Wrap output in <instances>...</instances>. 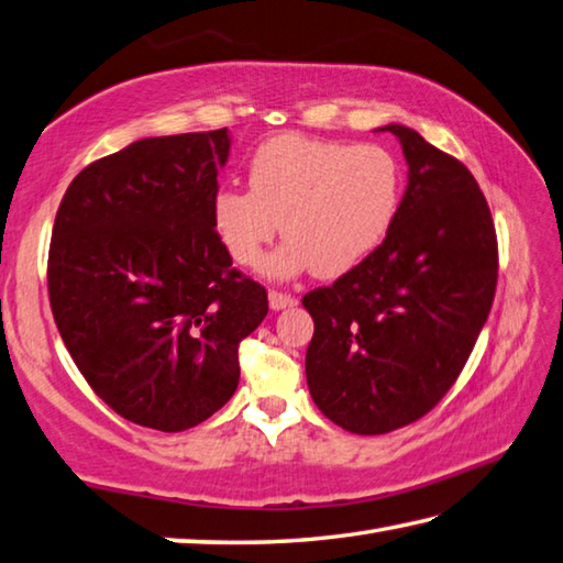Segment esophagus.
Segmentation results:
<instances>
[{"instance_id": "34e87169", "label": "esophagus", "mask_w": 563, "mask_h": 563, "mask_svg": "<svg viewBox=\"0 0 563 563\" xmlns=\"http://www.w3.org/2000/svg\"><path fill=\"white\" fill-rule=\"evenodd\" d=\"M268 305H271V310L280 312V310H288V307H295V305H297V300H295L292 295H285V292H278V290H271V292H268Z\"/></svg>"}]
</instances>
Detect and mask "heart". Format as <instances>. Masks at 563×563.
<instances>
[{
  "instance_id": "heart-1",
  "label": "heart",
  "mask_w": 563,
  "mask_h": 563,
  "mask_svg": "<svg viewBox=\"0 0 563 563\" xmlns=\"http://www.w3.org/2000/svg\"><path fill=\"white\" fill-rule=\"evenodd\" d=\"M249 187H227L212 202V222L231 258L256 268L283 229L288 241L268 261L271 275L290 278L312 268L319 278H341L388 236L402 200V170L378 143L283 134L253 153Z\"/></svg>"
}]
</instances>
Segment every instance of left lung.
Returning <instances> with one entry per match:
<instances>
[{
	"label": "left lung",
	"mask_w": 563,
	"mask_h": 563,
	"mask_svg": "<svg viewBox=\"0 0 563 563\" xmlns=\"http://www.w3.org/2000/svg\"><path fill=\"white\" fill-rule=\"evenodd\" d=\"M407 161L393 229L371 256L302 297L314 319L305 373L314 405L354 434L420 420L459 378L498 283L490 209L464 163L388 124Z\"/></svg>",
	"instance_id": "left-lung-1"
}]
</instances>
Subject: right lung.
I'll use <instances>...</instances> for the list:
<instances>
[{"mask_svg": "<svg viewBox=\"0 0 563 563\" xmlns=\"http://www.w3.org/2000/svg\"><path fill=\"white\" fill-rule=\"evenodd\" d=\"M227 129L153 136L95 161L53 224L48 295L85 380L124 420L183 432L231 400L239 344L268 314L212 222Z\"/></svg>", "mask_w": 563, "mask_h": 563, "instance_id": "right-lung-1", "label": "right lung"}]
</instances>
